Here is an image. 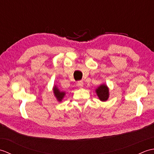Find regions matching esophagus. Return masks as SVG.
I'll return each mask as SVG.
<instances>
[{"label":"esophagus","mask_w":154,"mask_h":154,"mask_svg":"<svg viewBox=\"0 0 154 154\" xmlns=\"http://www.w3.org/2000/svg\"><path fill=\"white\" fill-rule=\"evenodd\" d=\"M77 86L79 87V88L83 87V81H78V82H77Z\"/></svg>","instance_id":"34e87169"}]
</instances>
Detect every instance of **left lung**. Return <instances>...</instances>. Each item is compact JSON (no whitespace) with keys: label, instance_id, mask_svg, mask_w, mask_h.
<instances>
[{"label":"left lung","instance_id":"1","mask_svg":"<svg viewBox=\"0 0 154 154\" xmlns=\"http://www.w3.org/2000/svg\"><path fill=\"white\" fill-rule=\"evenodd\" d=\"M99 99L101 101H106L109 97V89L106 85L103 84L95 90Z\"/></svg>","mask_w":154,"mask_h":154}]
</instances>
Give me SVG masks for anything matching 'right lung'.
Listing matches in <instances>:
<instances>
[{
	"mask_svg": "<svg viewBox=\"0 0 154 154\" xmlns=\"http://www.w3.org/2000/svg\"><path fill=\"white\" fill-rule=\"evenodd\" d=\"M53 91H54V95L55 97H56L57 100L59 101V102H61L62 99H63L64 96L65 95V93L63 92V91H60V89L57 87V86L55 85L54 87Z\"/></svg>",
	"mask_w": 154,
	"mask_h": 154,
	"instance_id": "obj_1",
	"label": "right lung"
}]
</instances>
